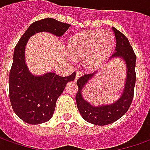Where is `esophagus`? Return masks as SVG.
<instances>
[{
  "label": "esophagus",
  "instance_id": "obj_1",
  "mask_svg": "<svg viewBox=\"0 0 150 150\" xmlns=\"http://www.w3.org/2000/svg\"><path fill=\"white\" fill-rule=\"evenodd\" d=\"M81 75V72H79V71H77V73H76V77H75V81H77V79L79 78V77H80Z\"/></svg>",
  "mask_w": 150,
  "mask_h": 150
}]
</instances>
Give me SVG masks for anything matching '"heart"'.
<instances>
[{
  "label": "heart",
  "mask_w": 150,
  "mask_h": 150,
  "mask_svg": "<svg viewBox=\"0 0 150 150\" xmlns=\"http://www.w3.org/2000/svg\"><path fill=\"white\" fill-rule=\"evenodd\" d=\"M113 38L101 30H90L75 35L69 40V51L77 59H84L86 66L96 69L111 51Z\"/></svg>",
  "instance_id": "heart-1"
}]
</instances>
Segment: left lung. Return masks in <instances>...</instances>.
Listing matches in <instances>:
<instances>
[{"mask_svg":"<svg viewBox=\"0 0 150 150\" xmlns=\"http://www.w3.org/2000/svg\"><path fill=\"white\" fill-rule=\"evenodd\" d=\"M115 35L116 46L115 52L109 58V60L120 58L126 64V81L123 91L121 96L117 101L109 105H102L99 106L92 105L86 101L82 96V90L88 81L92 79L97 73H88L78 78L77 84L78 91L76 95V102L81 117L86 122L98 126H105L114 122L127 112L132 104L134 96V87L136 84V56L132 49L128 39L120 31L112 28Z\"/></svg>","mask_w":150,"mask_h":150,"instance_id":"1","label":"left lung"}]
</instances>
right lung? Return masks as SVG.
<instances>
[{
  "instance_id": "right-lung-1",
  "label": "right lung",
  "mask_w": 150,
  "mask_h": 150,
  "mask_svg": "<svg viewBox=\"0 0 150 150\" xmlns=\"http://www.w3.org/2000/svg\"><path fill=\"white\" fill-rule=\"evenodd\" d=\"M70 24L51 18L34 22L29 26L14 48L13 64L9 78V94L11 106L16 115L26 123L40 124L53 116L59 96L69 81L74 80L76 73L61 77L54 73L35 76L25 63V48L33 35L46 32L62 37Z\"/></svg>"
}]
</instances>
